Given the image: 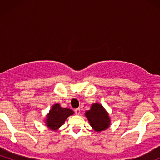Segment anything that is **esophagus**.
I'll list each match as a JSON object with an SVG mask.
<instances>
[{"instance_id":"1","label":"esophagus","mask_w":160,"mask_h":160,"mask_svg":"<svg viewBox=\"0 0 160 160\" xmlns=\"http://www.w3.org/2000/svg\"><path fill=\"white\" fill-rule=\"evenodd\" d=\"M74 112H75V113H76V114H80V108H76V109L74 110Z\"/></svg>"}]
</instances>
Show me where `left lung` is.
Returning <instances> with one entry per match:
<instances>
[{
	"instance_id": "obj_1",
	"label": "left lung",
	"mask_w": 160,
	"mask_h": 160,
	"mask_svg": "<svg viewBox=\"0 0 160 160\" xmlns=\"http://www.w3.org/2000/svg\"><path fill=\"white\" fill-rule=\"evenodd\" d=\"M86 117L92 127L96 132L103 131L109 127L111 122L109 116L101 104H93L91 109L86 112Z\"/></svg>"
}]
</instances>
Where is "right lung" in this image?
<instances>
[{"label":"right lung","instance_id":"add662e5","mask_svg":"<svg viewBox=\"0 0 160 160\" xmlns=\"http://www.w3.org/2000/svg\"><path fill=\"white\" fill-rule=\"evenodd\" d=\"M72 114H74V111L71 109L62 108L59 104H56L49 111L46 122L50 129L56 130L65 122V120L70 115Z\"/></svg>","mask_w":160,"mask_h":160}]
</instances>
